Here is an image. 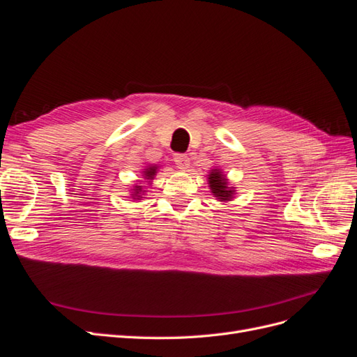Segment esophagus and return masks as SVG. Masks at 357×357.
<instances>
[{
  "mask_svg": "<svg viewBox=\"0 0 357 357\" xmlns=\"http://www.w3.org/2000/svg\"><path fill=\"white\" fill-rule=\"evenodd\" d=\"M174 162H176L177 168H178V169H183V171L188 169L189 165H190L189 156H188V155H183V153H176V155H174Z\"/></svg>",
  "mask_w": 357,
  "mask_h": 357,
  "instance_id": "esophagus-1",
  "label": "esophagus"
}]
</instances>
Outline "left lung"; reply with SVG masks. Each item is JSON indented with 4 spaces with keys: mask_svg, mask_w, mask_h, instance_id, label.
<instances>
[{
    "mask_svg": "<svg viewBox=\"0 0 357 357\" xmlns=\"http://www.w3.org/2000/svg\"><path fill=\"white\" fill-rule=\"evenodd\" d=\"M208 185L213 195L220 201H231L234 198L235 189L229 186L228 178L219 168H214L208 174Z\"/></svg>",
    "mask_w": 357,
    "mask_h": 357,
    "instance_id": "obj_1",
    "label": "left lung"
}]
</instances>
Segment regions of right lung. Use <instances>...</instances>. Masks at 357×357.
I'll return each mask as SVG.
<instances>
[{
  "label": "right lung",
  "mask_w": 357,
  "mask_h": 357,
  "mask_svg": "<svg viewBox=\"0 0 357 357\" xmlns=\"http://www.w3.org/2000/svg\"><path fill=\"white\" fill-rule=\"evenodd\" d=\"M156 172H158V167L156 165H149L147 168H144V171H143V174H144V180H147L149 183L153 180V177L156 176ZM134 192H132V198L134 199H142L143 198V195H144V188L143 186H134V189H132Z\"/></svg>",
  "instance_id": "obj_1"
}]
</instances>
